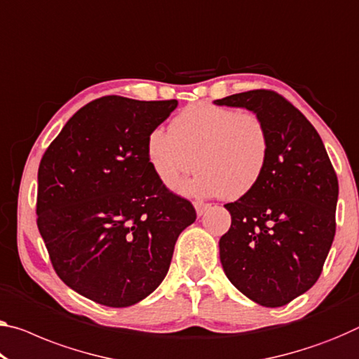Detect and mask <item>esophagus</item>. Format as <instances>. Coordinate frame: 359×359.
<instances>
[{
    "mask_svg": "<svg viewBox=\"0 0 359 359\" xmlns=\"http://www.w3.org/2000/svg\"><path fill=\"white\" fill-rule=\"evenodd\" d=\"M194 207H196V212H197L198 217H202V215L205 213V212L208 210V208H210V203L202 202V201H196V202H194Z\"/></svg>",
    "mask_w": 359,
    "mask_h": 359,
    "instance_id": "1",
    "label": "esophagus"
}]
</instances>
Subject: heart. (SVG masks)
<instances>
[{
  "instance_id": "b5f03b06",
  "label": "heart",
  "mask_w": 359,
  "mask_h": 359,
  "mask_svg": "<svg viewBox=\"0 0 359 359\" xmlns=\"http://www.w3.org/2000/svg\"><path fill=\"white\" fill-rule=\"evenodd\" d=\"M146 156L163 186H181L189 196H245L260 181L269 158V135L263 120L250 110L212 102L187 106L170 123V133L156 128L146 140Z\"/></svg>"
}]
</instances>
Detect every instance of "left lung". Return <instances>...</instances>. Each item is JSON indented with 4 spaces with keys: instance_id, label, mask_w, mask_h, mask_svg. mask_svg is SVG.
<instances>
[{
    "instance_id": "left-lung-1",
    "label": "left lung",
    "mask_w": 359,
    "mask_h": 359,
    "mask_svg": "<svg viewBox=\"0 0 359 359\" xmlns=\"http://www.w3.org/2000/svg\"><path fill=\"white\" fill-rule=\"evenodd\" d=\"M215 104L252 110L269 135L260 181L224 205L231 228L219 239V260L250 300L283 306L311 289L323 273L335 236L337 175L314 126L276 91L252 90Z\"/></svg>"
}]
</instances>
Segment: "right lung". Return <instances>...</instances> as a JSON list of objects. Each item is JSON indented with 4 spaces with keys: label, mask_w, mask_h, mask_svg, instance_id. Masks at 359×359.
<instances>
[{
    "label": "right lung",
    "mask_w": 359,
    "mask_h": 359,
    "mask_svg": "<svg viewBox=\"0 0 359 359\" xmlns=\"http://www.w3.org/2000/svg\"><path fill=\"white\" fill-rule=\"evenodd\" d=\"M178 106L104 96L81 107L38 168L36 224L54 271L106 306L135 305L168 273L187 198L154 175L146 140Z\"/></svg>",
    "instance_id": "obj_1"
}]
</instances>
